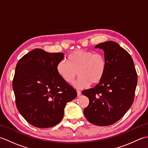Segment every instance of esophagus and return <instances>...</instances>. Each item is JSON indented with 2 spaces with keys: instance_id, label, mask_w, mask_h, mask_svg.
I'll return each mask as SVG.
<instances>
[{
  "instance_id": "obj_1",
  "label": "esophagus",
  "mask_w": 148,
  "mask_h": 148,
  "mask_svg": "<svg viewBox=\"0 0 148 148\" xmlns=\"http://www.w3.org/2000/svg\"><path fill=\"white\" fill-rule=\"evenodd\" d=\"M81 92H80V91L77 90V97H79L81 95Z\"/></svg>"
}]
</instances>
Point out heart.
Segmentation results:
<instances>
[{
	"label": "heart",
	"instance_id": "b5f03b06",
	"mask_svg": "<svg viewBox=\"0 0 148 148\" xmlns=\"http://www.w3.org/2000/svg\"><path fill=\"white\" fill-rule=\"evenodd\" d=\"M67 62L59 61L56 69L58 74L65 82L71 83L77 74L79 77L73 85L78 89L88 87L92 83H99L106 74L107 64L102 53L79 49L71 53Z\"/></svg>",
	"mask_w": 148,
	"mask_h": 148
}]
</instances>
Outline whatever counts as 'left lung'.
<instances>
[{"mask_svg": "<svg viewBox=\"0 0 148 148\" xmlns=\"http://www.w3.org/2000/svg\"><path fill=\"white\" fill-rule=\"evenodd\" d=\"M104 51L107 67L98 84L82 92L89 99L84 109L87 120L97 126H108L120 119L132 105L137 75L129 53L116 42L99 44Z\"/></svg>", "mask_w": 148, "mask_h": 148, "instance_id": "obj_1", "label": "left lung"}]
</instances>
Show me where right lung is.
Listing matches in <instances>:
<instances>
[{
    "instance_id": "1",
    "label": "right lung",
    "mask_w": 148,
    "mask_h": 148,
    "mask_svg": "<svg viewBox=\"0 0 148 148\" xmlns=\"http://www.w3.org/2000/svg\"><path fill=\"white\" fill-rule=\"evenodd\" d=\"M62 53L35 49L17 63L12 81L16 104L25 119L33 126L52 127L60 121L64 108L77 92L56 72Z\"/></svg>"
}]
</instances>
